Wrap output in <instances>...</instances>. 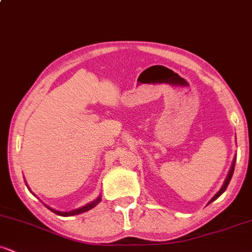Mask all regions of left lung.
I'll return each mask as SVG.
<instances>
[{
  "label": "left lung",
  "mask_w": 252,
  "mask_h": 252,
  "mask_svg": "<svg viewBox=\"0 0 252 252\" xmlns=\"http://www.w3.org/2000/svg\"><path fill=\"white\" fill-rule=\"evenodd\" d=\"M235 163H236V158H233V162H232V166H231V168H230V170H228V174H227V176H226V179H225V181H224V185H222L221 186V189L218 190V192H217V194L213 196L212 199H211L210 200V202L209 204H211V202L212 201H215L217 198H219V196H220L222 193L225 192V189H227V186H228V184H230V181H231V179H232V175H233V170H235Z\"/></svg>",
  "instance_id": "1"
}]
</instances>
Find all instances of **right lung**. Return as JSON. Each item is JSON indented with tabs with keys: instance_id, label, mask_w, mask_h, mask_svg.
I'll return each instance as SVG.
<instances>
[{
	"instance_id": "obj_1",
	"label": "right lung",
	"mask_w": 252,
	"mask_h": 252,
	"mask_svg": "<svg viewBox=\"0 0 252 252\" xmlns=\"http://www.w3.org/2000/svg\"><path fill=\"white\" fill-rule=\"evenodd\" d=\"M100 200H102V199H100V195H99V196H98V198H97L96 200H94V201L89 202V204H88V205H85V206L79 207V209H77V210L70 211V212H60V211H57V210L52 209V207L47 206V205H45V206L47 207L48 210H51L52 212H53V213H56V215H58V216H63V217H71V216H77V215H80V213H84V212H86V211H89V210L94 209V207L96 206V205L99 204Z\"/></svg>"
}]
</instances>
